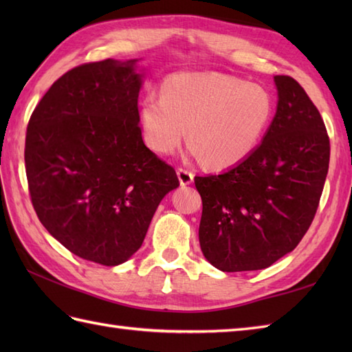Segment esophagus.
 Wrapping results in <instances>:
<instances>
[{
    "label": "esophagus",
    "instance_id": "obj_1",
    "mask_svg": "<svg viewBox=\"0 0 352 352\" xmlns=\"http://www.w3.org/2000/svg\"><path fill=\"white\" fill-rule=\"evenodd\" d=\"M177 174H178V178H180V183L183 186H188L193 182V172L189 169V168H178L177 169Z\"/></svg>",
    "mask_w": 352,
    "mask_h": 352
}]
</instances>
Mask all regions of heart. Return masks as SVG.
<instances>
[{
  "instance_id": "b5f03b06",
  "label": "heart",
  "mask_w": 352,
  "mask_h": 352,
  "mask_svg": "<svg viewBox=\"0 0 352 352\" xmlns=\"http://www.w3.org/2000/svg\"><path fill=\"white\" fill-rule=\"evenodd\" d=\"M274 100L265 86L226 74H175L140 106L146 145L169 154L186 134L190 151L207 166L230 168L243 162L266 134Z\"/></svg>"
}]
</instances>
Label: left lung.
<instances>
[{
    "label": "left lung",
    "mask_w": 352,
    "mask_h": 352,
    "mask_svg": "<svg viewBox=\"0 0 352 352\" xmlns=\"http://www.w3.org/2000/svg\"><path fill=\"white\" fill-rule=\"evenodd\" d=\"M278 106L263 142L218 175L195 177L199 245L223 272L257 271L294 251L315 218L330 163L324 119L302 86L275 76Z\"/></svg>",
    "instance_id": "left-lung-1"
}]
</instances>
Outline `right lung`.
Here are the masks:
<instances>
[{"label": "right lung", "mask_w": 352, "mask_h": 352, "mask_svg": "<svg viewBox=\"0 0 352 352\" xmlns=\"http://www.w3.org/2000/svg\"><path fill=\"white\" fill-rule=\"evenodd\" d=\"M134 60L76 66L56 80L30 116V198L48 233L104 266L136 252L175 169L146 148L139 125Z\"/></svg>", "instance_id": "right-lung-1"}]
</instances>
